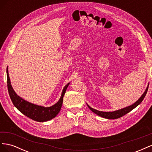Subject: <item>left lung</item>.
<instances>
[{
    "instance_id": "1",
    "label": "left lung",
    "mask_w": 152,
    "mask_h": 152,
    "mask_svg": "<svg viewBox=\"0 0 152 152\" xmlns=\"http://www.w3.org/2000/svg\"><path fill=\"white\" fill-rule=\"evenodd\" d=\"M148 86H149V84L148 85V86H147L145 91L144 92V93L142 94V96L138 99V100L136 101V102L134 103H133L132 104H131L130 106H128V107H127L126 108H124L118 110H115V111H113V112L99 111V110H97L91 108L90 106H89L87 104V105L92 112H94V113H96V115H99L100 117H102L103 118H108V119L118 118H120V117L124 116V115L127 114V113L130 112L131 110H132L133 109L137 107V106H138L142 102V101L143 100L144 98L145 97L147 91H148Z\"/></svg>"
}]
</instances>
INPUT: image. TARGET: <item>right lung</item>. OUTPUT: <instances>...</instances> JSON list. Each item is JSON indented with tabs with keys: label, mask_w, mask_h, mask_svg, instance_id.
<instances>
[{
	"label": "right lung",
	"mask_w": 152,
	"mask_h": 152,
	"mask_svg": "<svg viewBox=\"0 0 152 152\" xmlns=\"http://www.w3.org/2000/svg\"><path fill=\"white\" fill-rule=\"evenodd\" d=\"M7 88L11 99L15 107L20 112L32 120L37 122H45L51 120L56 117L59 112L63 104V96L65 94L67 87L70 83L67 84L62 91L61 97L58 102L54 105L49 107H44L42 106L37 105L30 103L18 96L14 91L11 84V80L8 72V66L7 68Z\"/></svg>",
	"instance_id": "add662e5"
}]
</instances>
